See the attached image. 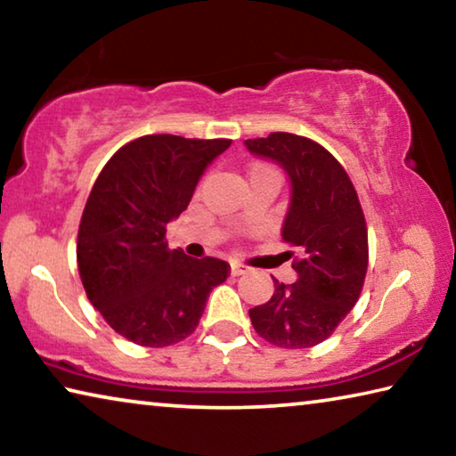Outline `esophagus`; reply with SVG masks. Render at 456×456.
<instances>
[{
	"label": "esophagus",
	"instance_id": "1",
	"mask_svg": "<svg viewBox=\"0 0 456 456\" xmlns=\"http://www.w3.org/2000/svg\"><path fill=\"white\" fill-rule=\"evenodd\" d=\"M247 269H249V267L243 265V264H237V261H235V264H231V273H233V275H243Z\"/></svg>",
	"mask_w": 456,
	"mask_h": 456
}]
</instances>
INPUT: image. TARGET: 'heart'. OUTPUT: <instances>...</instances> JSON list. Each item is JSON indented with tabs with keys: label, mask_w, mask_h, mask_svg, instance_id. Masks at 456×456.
<instances>
[{
	"label": "heart",
	"mask_w": 456,
	"mask_h": 456,
	"mask_svg": "<svg viewBox=\"0 0 456 456\" xmlns=\"http://www.w3.org/2000/svg\"><path fill=\"white\" fill-rule=\"evenodd\" d=\"M261 171H273V168L267 167V165H256L251 168V173H261Z\"/></svg>",
	"instance_id": "obj_1"
}]
</instances>
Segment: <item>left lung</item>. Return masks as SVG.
Segmentation results:
<instances>
[{
	"mask_svg": "<svg viewBox=\"0 0 456 456\" xmlns=\"http://www.w3.org/2000/svg\"><path fill=\"white\" fill-rule=\"evenodd\" d=\"M245 146L288 173L291 199L281 237L299 253L291 265L296 283L273 277L272 299L249 310V318L277 348H312L334 334L364 285L368 229L358 192L344 167L310 138L272 133Z\"/></svg>",
	"mask_w": 456,
	"mask_h": 456,
	"instance_id": "obj_1",
	"label": "left lung"
}]
</instances>
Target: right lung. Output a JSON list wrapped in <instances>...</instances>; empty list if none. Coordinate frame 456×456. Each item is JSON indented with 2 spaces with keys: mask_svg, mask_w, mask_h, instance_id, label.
I'll use <instances>...</instances> for the list:
<instances>
[{
  "mask_svg": "<svg viewBox=\"0 0 456 456\" xmlns=\"http://www.w3.org/2000/svg\"><path fill=\"white\" fill-rule=\"evenodd\" d=\"M227 138L146 134L112 154L84 207L78 272L90 304L117 334L146 348L191 336L229 264L168 249L167 225L187 209Z\"/></svg>",
  "mask_w": 456,
  "mask_h": 456,
  "instance_id": "1",
  "label": "right lung"
}]
</instances>
